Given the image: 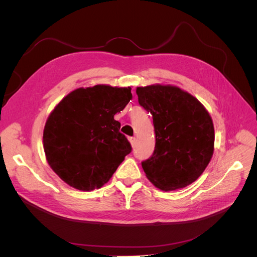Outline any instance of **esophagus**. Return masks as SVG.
I'll return each instance as SVG.
<instances>
[{"label": "esophagus", "mask_w": 257, "mask_h": 257, "mask_svg": "<svg viewBox=\"0 0 257 257\" xmlns=\"http://www.w3.org/2000/svg\"><path fill=\"white\" fill-rule=\"evenodd\" d=\"M128 141H130L132 147H134V146L136 145V138H135V137H130Z\"/></svg>", "instance_id": "1"}]
</instances>
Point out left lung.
<instances>
[{
    "mask_svg": "<svg viewBox=\"0 0 257 257\" xmlns=\"http://www.w3.org/2000/svg\"><path fill=\"white\" fill-rule=\"evenodd\" d=\"M138 103L152 114L155 149L142 163L146 177L162 191L196 181L214 150L211 116L199 100L172 84L137 87Z\"/></svg>",
    "mask_w": 257,
    "mask_h": 257,
    "instance_id": "left-lung-1",
    "label": "left lung"
}]
</instances>
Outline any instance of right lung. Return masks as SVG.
Segmentation results:
<instances>
[{"label": "right lung", "instance_id": "add662e5", "mask_svg": "<svg viewBox=\"0 0 257 257\" xmlns=\"http://www.w3.org/2000/svg\"><path fill=\"white\" fill-rule=\"evenodd\" d=\"M131 90L109 84L78 88L50 112L43 134L46 160L69 186L102 188L131 152L113 118L132 99Z\"/></svg>", "mask_w": 257, "mask_h": 257}]
</instances>
